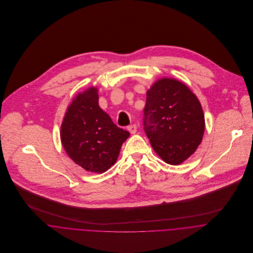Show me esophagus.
<instances>
[{
    "mask_svg": "<svg viewBox=\"0 0 253 253\" xmlns=\"http://www.w3.org/2000/svg\"><path fill=\"white\" fill-rule=\"evenodd\" d=\"M127 129H128V131H129L130 133L134 134V133L136 132V130H137V126H136V125H131V126H127Z\"/></svg>",
    "mask_w": 253,
    "mask_h": 253,
    "instance_id": "esophagus-1",
    "label": "esophagus"
}]
</instances>
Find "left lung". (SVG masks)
<instances>
[{
	"mask_svg": "<svg viewBox=\"0 0 253 253\" xmlns=\"http://www.w3.org/2000/svg\"><path fill=\"white\" fill-rule=\"evenodd\" d=\"M143 115L151 146L169 165L183 163L203 140V108L188 86L177 80L163 78L150 86Z\"/></svg>",
	"mask_w": 253,
	"mask_h": 253,
	"instance_id": "8db88e82",
	"label": "left lung"
}]
</instances>
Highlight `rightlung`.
Masks as SVG:
<instances>
[{
  "mask_svg": "<svg viewBox=\"0 0 253 253\" xmlns=\"http://www.w3.org/2000/svg\"><path fill=\"white\" fill-rule=\"evenodd\" d=\"M128 136V131L117 126L99 108L94 86L73 99L61 126V140L68 156L85 170L97 173L115 165Z\"/></svg>",
  "mask_w": 253,
  "mask_h": 253,
  "instance_id": "obj_1",
  "label": "right lung"
}]
</instances>
